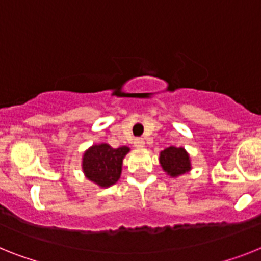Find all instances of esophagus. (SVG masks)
<instances>
[{"label": "esophagus", "mask_w": 261, "mask_h": 261, "mask_svg": "<svg viewBox=\"0 0 261 261\" xmlns=\"http://www.w3.org/2000/svg\"><path fill=\"white\" fill-rule=\"evenodd\" d=\"M144 144L146 143H144V141L142 139V138H137V139L134 141V146L138 148V150H142V148H144Z\"/></svg>", "instance_id": "34e87169"}]
</instances>
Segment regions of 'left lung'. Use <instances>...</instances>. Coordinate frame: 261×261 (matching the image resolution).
Masks as SVG:
<instances>
[{
	"mask_svg": "<svg viewBox=\"0 0 261 261\" xmlns=\"http://www.w3.org/2000/svg\"><path fill=\"white\" fill-rule=\"evenodd\" d=\"M159 163L163 171L171 178H179L181 175L191 171V158L185 147L164 148L159 154Z\"/></svg>",
	"mask_w": 261,
	"mask_h": 261,
	"instance_id": "obj_1",
	"label": "left lung"
}]
</instances>
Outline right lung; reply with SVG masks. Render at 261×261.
Segmentation results:
<instances>
[{
    "label": "right lung",
    "mask_w": 261,
    "mask_h": 261,
    "mask_svg": "<svg viewBox=\"0 0 261 261\" xmlns=\"http://www.w3.org/2000/svg\"><path fill=\"white\" fill-rule=\"evenodd\" d=\"M130 147L113 148L109 143H95L82 155V171L85 178L100 188L115 185L122 174L123 159Z\"/></svg>",
    "instance_id": "obj_1"
}]
</instances>
